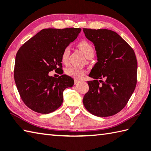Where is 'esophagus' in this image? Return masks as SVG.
Wrapping results in <instances>:
<instances>
[{
  "label": "esophagus",
  "mask_w": 151,
  "mask_h": 151,
  "mask_svg": "<svg viewBox=\"0 0 151 151\" xmlns=\"http://www.w3.org/2000/svg\"><path fill=\"white\" fill-rule=\"evenodd\" d=\"M78 83H80V81L76 80V79H75V84H77Z\"/></svg>",
  "instance_id": "obj_1"
}]
</instances>
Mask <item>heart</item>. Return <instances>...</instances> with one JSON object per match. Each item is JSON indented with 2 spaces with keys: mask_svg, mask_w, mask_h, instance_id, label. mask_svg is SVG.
I'll list each match as a JSON object with an SVG mask.
<instances>
[{
  "mask_svg": "<svg viewBox=\"0 0 151 151\" xmlns=\"http://www.w3.org/2000/svg\"><path fill=\"white\" fill-rule=\"evenodd\" d=\"M78 47L86 57L88 56L89 55L94 53V48L92 47V45L90 44V43L86 42V41L84 40L79 42L78 44ZM69 47H66L64 49L61 55L62 61L65 63H67L68 61V57H69ZM65 73L67 75L76 79H80L85 75V71L83 69H81L80 68L75 67H69L67 68L65 70Z\"/></svg>",
  "mask_w": 151,
  "mask_h": 151,
  "instance_id": "heart-1",
  "label": "heart"
}]
</instances>
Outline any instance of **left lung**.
<instances>
[{
    "instance_id": "left-lung-1",
    "label": "left lung",
    "mask_w": 151,
    "mask_h": 151,
    "mask_svg": "<svg viewBox=\"0 0 151 151\" xmlns=\"http://www.w3.org/2000/svg\"><path fill=\"white\" fill-rule=\"evenodd\" d=\"M83 32L94 43L98 57L89 75L94 80L88 82L89 90L84 95L83 104L96 116H114L126 106L135 90L137 75L135 52L111 30L83 28ZM102 78L105 81L101 80Z\"/></svg>"
}]
</instances>
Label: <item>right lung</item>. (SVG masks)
I'll return each mask as SVG.
<instances>
[{
	"label": "right lung",
	"mask_w": 151,
	"mask_h": 151,
	"mask_svg": "<svg viewBox=\"0 0 151 151\" xmlns=\"http://www.w3.org/2000/svg\"><path fill=\"white\" fill-rule=\"evenodd\" d=\"M81 31L75 28L43 29L19 49L14 81L22 100L32 110L47 114L61 106L63 92L73 86L74 80L66 75L55 78L49 73L61 69L63 51Z\"/></svg>",
	"instance_id": "obj_1"
}]
</instances>
